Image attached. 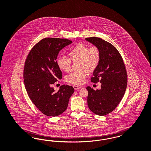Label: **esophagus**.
<instances>
[{"label": "esophagus", "instance_id": "34e87169", "mask_svg": "<svg viewBox=\"0 0 151 151\" xmlns=\"http://www.w3.org/2000/svg\"><path fill=\"white\" fill-rule=\"evenodd\" d=\"M81 87H80V86H73V88L75 89V90H76V89H80L81 88Z\"/></svg>", "mask_w": 151, "mask_h": 151}]
</instances>
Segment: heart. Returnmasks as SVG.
I'll use <instances>...</instances> for the list:
<instances>
[{
    "instance_id": "b5f03b06",
    "label": "heart",
    "mask_w": 151,
    "mask_h": 151,
    "mask_svg": "<svg viewBox=\"0 0 151 151\" xmlns=\"http://www.w3.org/2000/svg\"><path fill=\"white\" fill-rule=\"evenodd\" d=\"M68 55L70 59L60 57L57 64L60 70L68 72L71 69V60L73 62H78V68L79 70L72 72L65 78L67 81L78 85L84 83L87 72H92L96 69L100 59V52L96 47L89 48L82 43L73 47Z\"/></svg>"
}]
</instances>
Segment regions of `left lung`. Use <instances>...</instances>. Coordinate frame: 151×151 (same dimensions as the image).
Segmentation results:
<instances>
[{"label":"left lung","mask_w":151,"mask_h":151,"mask_svg":"<svg viewBox=\"0 0 151 151\" xmlns=\"http://www.w3.org/2000/svg\"><path fill=\"white\" fill-rule=\"evenodd\" d=\"M86 40L96 46L100 52V62L91 81L100 82L101 89L87 87L89 109L99 116L114 111L124 96L127 85V74L123 60L117 50L101 38L91 37Z\"/></svg>","instance_id":"left-lung-1"}]
</instances>
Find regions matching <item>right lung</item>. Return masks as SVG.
Masks as SVG:
<instances>
[{"mask_svg": "<svg viewBox=\"0 0 151 151\" xmlns=\"http://www.w3.org/2000/svg\"><path fill=\"white\" fill-rule=\"evenodd\" d=\"M71 43L66 39L47 37L35 45L27 56L23 72L26 89L32 102L46 116L61 115L74 92V88L68 85H63L56 92L52 87L62 78L57 56Z\"/></svg>", "mask_w": 151, "mask_h": 151, "instance_id": "obj_1", "label": "right lung"}]
</instances>
